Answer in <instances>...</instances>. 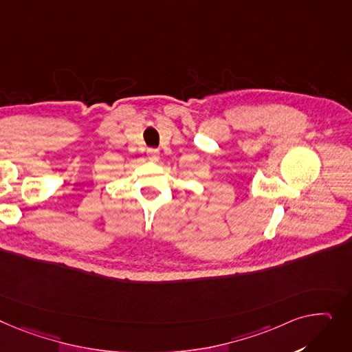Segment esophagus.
I'll return each mask as SVG.
<instances>
[{
	"label": "esophagus",
	"mask_w": 352,
	"mask_h": 352,
	"mask_svg": "<svg viewBox=\"0 0 352 352\" xmlns=\"http://www.w3.org/2000/svg\"><path fill=\"white\" fill-rule=\"evenodd\" d=\"M147 155H148V158H150L151 161H158V158H160V151H158L157 148H148V150H147Z\"/></svg>",
	"instance_id": "esophagus-1"
}]
</instances>
